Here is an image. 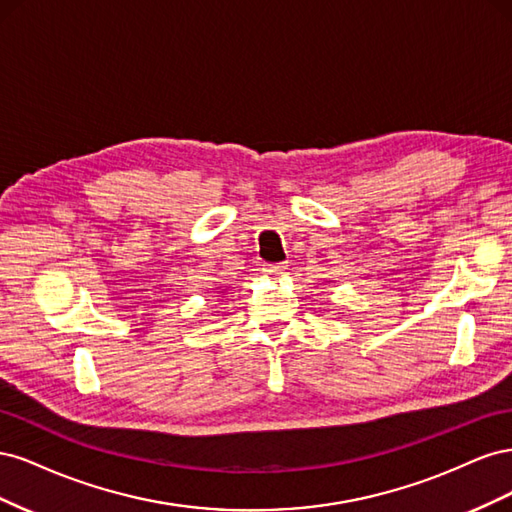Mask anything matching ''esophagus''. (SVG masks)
Returning <instances> with one entry per match:
<instances>
[{
  "label": "esophagus",
  "instance_id": "1",
  "mask_svg": "<svg viewBox=\"0 0 512 512\" xmlns=\"http://www.w3.org/2000/svg\"><path fill=\"white\" fill-rule=\"evenodd\" d=\"M262 271H265L269 277H282L286 271V265H262Z\"/></svg>",
  "mask_w": 512,
  "mask_h": 512
}]
</instances>
